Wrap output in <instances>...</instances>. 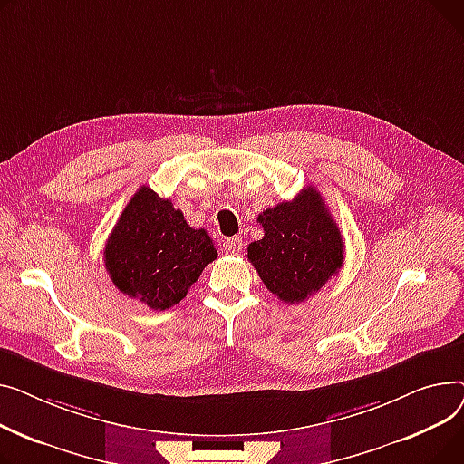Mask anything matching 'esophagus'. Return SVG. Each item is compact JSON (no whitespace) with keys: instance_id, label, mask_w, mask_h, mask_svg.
<instances>
[{"instance_id":"obj_1","label":"esophagus","mask_w":464,"mask_h":464,"mask_svg":"<svg viewBox=\"0 0 464 464\" xmlns=\"http://www.w3.org/2000/svg\"><path fill=\"white\" fill-rule=\"evenodd\" d=\"M225 249L230 253V255H239L241 249H243V241L241 237H230L225 241Z\"/></svg>"}]
</instances>
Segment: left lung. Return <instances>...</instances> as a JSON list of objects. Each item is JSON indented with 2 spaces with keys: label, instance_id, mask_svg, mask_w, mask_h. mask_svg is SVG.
I'll list each match as a JSON object with an SVG mask.
<instances>
[{
  "label": "left lung",
  "instance_id": "1",
  "mask_svg": "<svg viewBox=\"0 0 464 464\" xmlns=\"http://www.w3.org/2000/svg\"><path fill=\"white\" fill-rule=\"evenodd\" d=\"M264 237L247 258L266 288L285 304H302L328 283L344 262V239L314 187L258 215Z\"/></svg>",
  "mask_w": 464,
  "mask_h": 464
}]
</instances>
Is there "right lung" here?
Listing matches in <instances>:
<instances>
[{"label":"right lung","mask_w":464,"mask_h":464,"mask_svg":"<svg viewBox=\"0 0 464 464\" xmlns=\"http://www.w3.org/2000/svg\"><path fill=\"white\" fill-rule=\"evenodd\" d=\"M215 258L208 232L190 228L172 200L146 185L125 206L104 249V266L118 290L153 311L179 304Z\"/></svg>","instance_id":"right-lung-1"}]
</instances>
